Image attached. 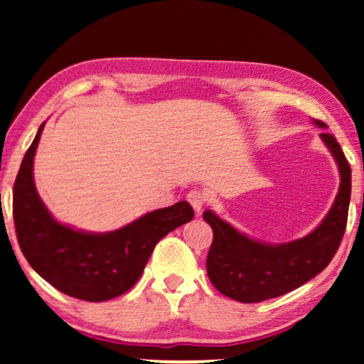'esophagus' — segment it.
<instances>
[{"label": "esophagus", "instance_id": "1", "mask_svg": "<svg viewBox=\"0 0 364 364\" xmlns=\"http://www.w3.org/2000/svg\"><path fill=\"white\" fill-rule=\"evenodd\" d=\"M187 200L191 202L193 210H196L197 213H200L203 205H205V202H207V197H205V193L197 191V188H196V191H191L187 193Z\"/></svg>", "mask_w": 364, "mask_h": 364}]
</instances>
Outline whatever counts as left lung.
I'll return each mask as SVG.
<instances>
[{"label": "left lung", "instance_id": "obj_1", "mask_svg": "<svg viewBox=\"0 0 364 364\" xmlns=\"http://www.w3.org/2000/svg\"><path fill=\"white\" fill-rule=\"evenodd\" d=\"M315 124L328 127L321 121ZM320 137L338 164L340 188L330 212L306 237L287 243H265L238 232L212 210L203 212V220L213 230L207 273L222 295L242 303L282 296L310 282L333 260L345 235L351 168L336 139L328 132H321Z\"/></svg>", "mask_w": 364, "mask_h": 364}]
</instances>
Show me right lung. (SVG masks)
<instances>
[{"label":"right lung","instance_id":"right-lung-1","mask_svg":"<svg viewBox=\"0 0 364 364\" xmlns=\"http://www.w3.org/2000/svg\"><path fill=\"white\" fill-rule=\"evenodd\" d=\"M44 122L29 146L13 188L18 243L33 270L69 296L84 301L112 300L136 285L157 242L191 222V203L182 200L149 212L126 227L91 233L59 223L34 186L33 162Z\"/></svg>","mask_w":364,"mask_h":364}]
</instances>
